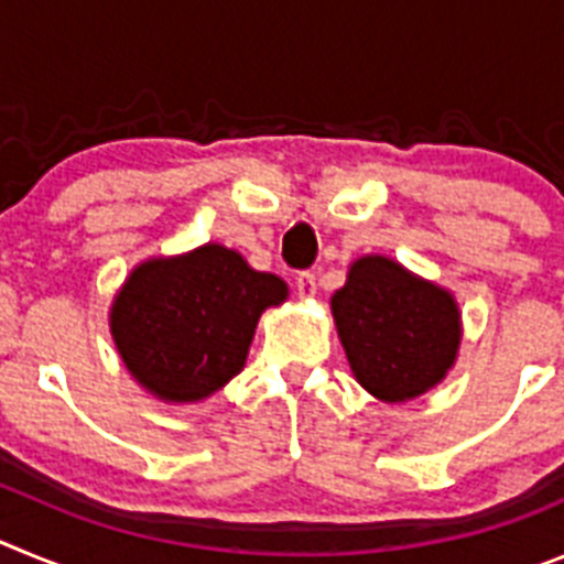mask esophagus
Here are the masks:
<instances>
[{
	"instance_id": "1",
	"label": "esophagus",
	"mask_w": 564,
	"mask_h": 564,
	"mask_svg": "<svg viewBox=\"0 0 564 564\" xmlns=\"http://www.w3.org/2000/svg\"><path fill=\"white\" fill-rule=\"evenodd\" d=\"M296 291H299V296H302V299H313V296H316V291H318L316 273H311V271L299 273V276H296Z\"/></svg>"
}]
</instances>
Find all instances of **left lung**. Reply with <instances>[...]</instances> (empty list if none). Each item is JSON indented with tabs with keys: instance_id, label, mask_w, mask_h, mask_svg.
Here are the masks:
<instances>
[{
	"instance_id": "obj_1",
	"label": "left lung",
	"mask_w": 564,
	"mask_h": 564,
	"mask_svg": "<svg viewBox=\"0 0 564 564\" xmlns=\"http://www.w3.org/2000/svg\"><path fill=\"white\" fill-rule=\"evenodd\" d=\"M330 311L352 376L378 401H415L455 367L463 341L455 293L398 259H352Z\"/></svg>"
}]
</instances>
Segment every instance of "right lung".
I'll return each mask as SVG.
<instances>
[{
	"mask_svg": "<svg viewBox=\"0 0 564 564\" xmlns=\"http://www.w3.org/2000/svg\"><path fill=\"white\" fill-rule=\"evenodd\" d=\"M288 302L285 279L206 242L149 257L109 305V333L129 376L163 403H200L223 390L251 350L259 316Z\"/></svg>",
	"mask_w": 564,
	"mask_h": 564,
	"instance_id": "1",
	"label": "right lung"
}]
</instances>
